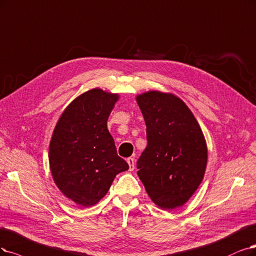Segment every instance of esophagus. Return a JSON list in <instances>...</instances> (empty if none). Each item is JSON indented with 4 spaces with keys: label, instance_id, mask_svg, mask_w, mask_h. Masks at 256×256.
<instances>
[{
    "label": "esophagus",
    "instance_id": "1",
    "mask_svg": "<svg viewBox=\"0 0 256 256\" xmlns=\"http://www.w3.org/2000/svg\"><path fill=\"white\" fill-rule=\"evenodd\" d=\"M128 170L130 171H133V170L135 168V162H134V158H132V157H130V158H128Z\"/></svg>",
    "mask_w": 256,
    "mask_h": 256
}]
</instances>
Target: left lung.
<instances>
[{
	"label": "left lung",
	"instance_id": "obj_1",
	"mask_svg": "<svg viewBox=\"0 0 256 256\" xmlns=\"http://www.w3.org/2000/svg\"><path fill=\"white\" fill-rule=\"evenodd\" d=\"M136 100L148 139L137 174L153 202L173 210L190 200L202 182L208 162L204 136L193 112L175 94L150 90Z\"/></svg>",
	"mask_w": 256,
	"mask_h": 256
}]
</instances>
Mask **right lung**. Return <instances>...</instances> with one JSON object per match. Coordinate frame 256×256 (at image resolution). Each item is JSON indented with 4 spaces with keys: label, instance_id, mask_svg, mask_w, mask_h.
<instances>
[{
    "label": "right lung",
    "instance_id": "1",
    "mask_svg": "<svg viewBox=\"0 0 256 256\" xmlns=\"http://www.w3.org/2000/svg\"><path fill=\"white\" fill-rule=\"evenodd\" d=\"M118 99L101 88L85 92L68 104L54 130L48 152L54 182L81 206L99 202L116 175L128 170L108 130Z\"/></svg>",
    "mask_w": 256,
    "mask_h": 256
}]
</instances>
